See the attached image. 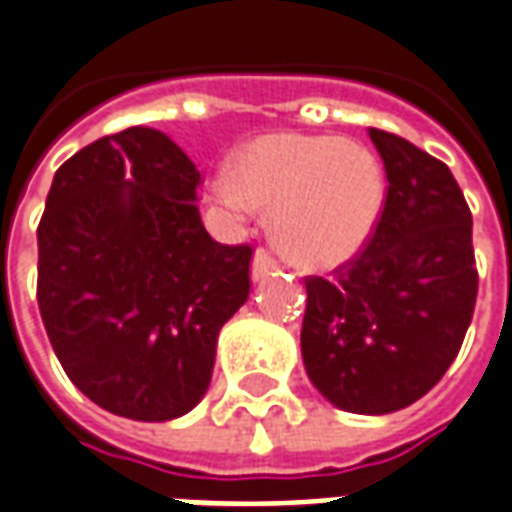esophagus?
<instances>
[{"instance_id": "34e87169", "label": "esophagus", "mask_w": 512, "mask_h": 512, "mask_svg": "<svg viewBox=\"0 0 512 512\" xmlns=\"http://www.w3.org/2000/svg\"><path fill=\"white\" fill-rule=\"evenodd\" d=\"M274 268H277V257L271 255L268 249H257L255 260H252V277H255V279L268 277V274H271Z\"/></svg>"}]
</instances>
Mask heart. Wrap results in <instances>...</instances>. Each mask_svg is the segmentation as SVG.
Returning a JSON list of instances; mask_svg holds the SVG:
<instances>
[{
	"instance_id": "heart-1",
	"label": "heart",
	"mask_w": 512,
	"mask_h": 512,
	"mask_svg": "<svg viewBox=\"0 0 512 512\" xmlns=\"http://www.w3.org/2000/svg\"><path fill=\"white\" fill-rule=\"evenodd\" d=\"M213 197L233 213L274 208L282 252L299 266L334 268L376 230L384 172L370 150L340 136L268 134L244 147L235 172L216 175Z\"/></svg>"
}]
</instances>
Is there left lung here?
Wrapping results in <instances>:
<instances>
[{
	"instance_id": "1",
	"label": "left lung",
	"mask_w": 512,
	"mask_h": 512,
	"mask_svg": "<svg viewBox=\"0 0 512 512\" xmlns=\"http://www.w3.org/2000/svg\"><path fill=\"white\" fill-rule=\"evenodd\" d=\"M386 169L381 219L332 277H307L301 354L329 403L389 414L439 384L477 301L472 211L450 167L370 128Z\"/></svg>"
}]
</instances>
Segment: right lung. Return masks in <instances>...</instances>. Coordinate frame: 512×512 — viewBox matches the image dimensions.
<instances>
[{"mask_svg":"<svg viewBox=\"0 0 512 512\" xmlns=\"http://www.w3.org/2000/svg\"><path fill=\"white\" fill-rule=\"evenodd\" d=\"M200 180L169 136L134 126L68 158L46 197L40 318L68 378L117 417L197 406L219 329L249 299L252 244L208 235Z\"/></svg>","mask_w":512,"mask_h":512,"instance_id":"obj_1","label":"right lung"}]
</instances>
